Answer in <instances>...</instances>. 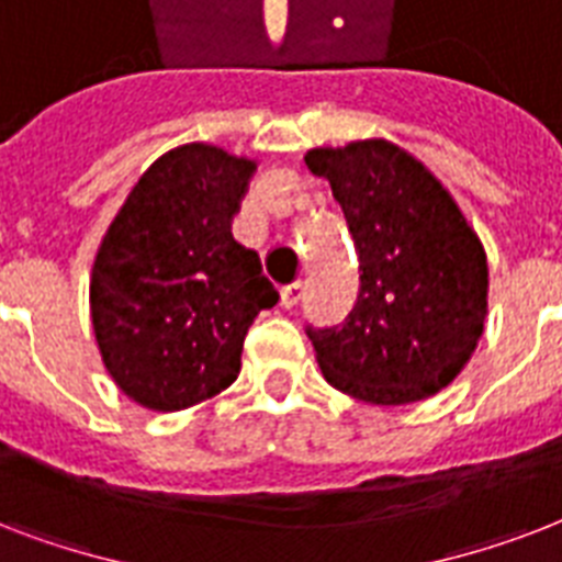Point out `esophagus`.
I'll return each mask as SVG.
<instances>
[{
    "mask_svg": "<svg viewBox=\"0 0 562 562\" xmlns=\"http://www.w3.org/2000/svg\"><path fill=\"white\" fill-rule=\"evenodd\" d=\"M303 294H306V285L303 282H291V285H285V289L280 291V303L282 308H294L303 300Z\"/></svg>",
    "mask_w": 562,
    "mask_h": 562,
    "instance_id": "esophagus-1",
    "label": "esophagus"
}]
</instances>
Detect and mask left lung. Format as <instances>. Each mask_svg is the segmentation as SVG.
Wrapping results in <instances>:
<instances>
[{"label":"left lung","instance_id":"obj_1","mask_svg":"<svg viewBox=\"0 0 562 562\" xmlns=\"http://www.w3.org/2000/svg\"><path fill=\"white\" fill-rule=\"evenodd\" d=\"M359 254V300L341 326L312 329L324 379L370 405L435 396L479 347L487 254L431 171L387 139L312 148Z\"/></svg>","mask_w":562,"mask_h":562}]
</instances>
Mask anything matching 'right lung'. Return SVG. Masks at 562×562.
<instances>
[{"instance_id": "1", "label": "right lung", "mask_w": 562, "mask_h": 562, "mask_svg": "<svg viewBox=\"0 0 562 562\" xmlns=\"http://www.w3.org/2000/svg\"><path fill=\"white\" fill-rule=\"evenodd\" d=\"M256 160L218 145L171 148L136 180L101 238L92 333L119 391L183 411L236 382L254 317L280 294L229 227Z\"/></svg>"}]
</instances>
